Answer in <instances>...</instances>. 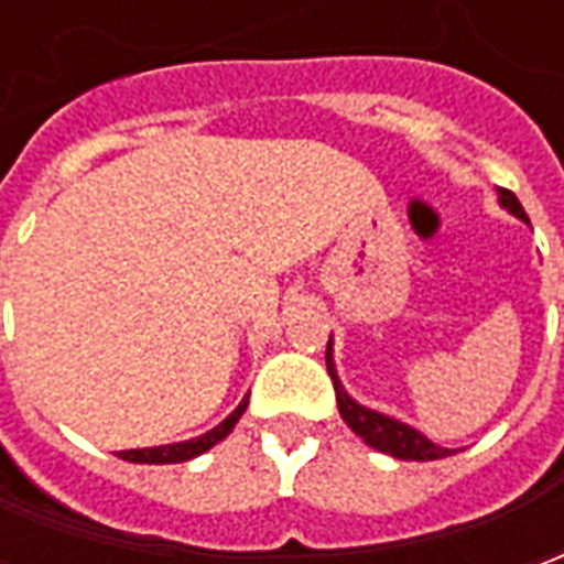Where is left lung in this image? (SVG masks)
<instances>
[{"mask_svg": "<svg viewBox=\"0 0 564 564\" xmlns=\"http://www.w3.org/2000/svg\"><path fill=\"white\" fill-rule=\"evenodd\" d=\"M498 205L513 214V217H520L522 223H529L525 217V210H522L520 198L513 196L510 189H501L498 186ZM326 368H329L332 383H335V399H338V411H341V420L350 429H354L356 435L366 441L368 447L380 449V453H390L395 459H414V462H429V459H444V456H453L456 449L441 447L435 441H429L423 432H416L414 425L402 423V420H395L390 414H380L375 408H366V404H359L350 395V392L344 390V383L338 380V371H335V359H332V338L326 344Z\"/></svg>", "mask_w": 564, "mask_h": 564, "instance_id": "1", "label": "left lung"}]
</instances>
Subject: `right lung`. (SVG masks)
I'll use <instances>...</instances> for the list:
<instances>
[{
	"mask_svg": "<svg viewBox=\"0 0 564 564\" xmlns=\"http://www.w3.org/2000/svg\"><path fill=\"white\" fill-rule=\"evenodd\" d=\"M247 399H241V404L235 408L232 414L226 416L220 425H214L210 432L198 437H189V441H177V444H162V447H141V449H120L117 456L127 462H139V465H174V462H186V459H196L202 453H208L214 444H220L223 437L229 435L235 429V423L241 420V414L247 411Z\"/></svg>",
	"mask_w": 564,
	"mask_h": 564,
	"instance_id": "right-lung-1",
	"label": "right lung"
}]
</instances>
